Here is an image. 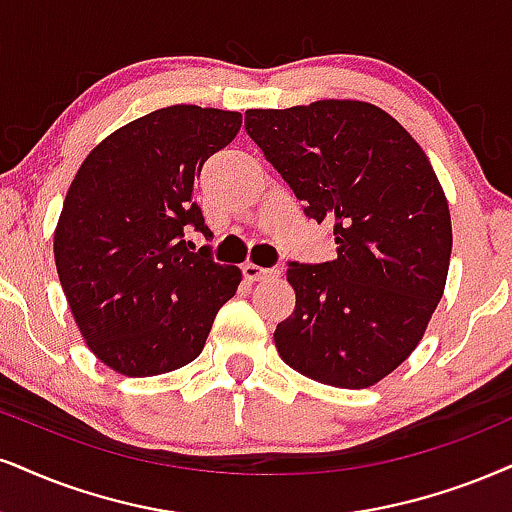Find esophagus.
Listing matches in <instances>:
<instances>
[{"mask_svg": "<svg viewBox=\"0 0 512 512\" xmlns=\"http://www.w3.org/2000/svg\"><path fill=\"white\" fill-rule=\"evenodd\" d=\"M242 275H244V280L258 282V280H268V277L280 275V270H277V268H261V266H256V263H244Z\"/></svg>", "mask_w": 512, "mask_h": 512, "instance_id": "34e87169", "label": "esophagus"}]
</instances>
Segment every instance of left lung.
Instances as JSON below:
<instances>
[{
  "instance_id": "obj_1",
  "label": "left lung",
  "mask_w": 512,
  "mask_h": 512,
  "mask_svg": "<svg viewBox=\"0 0 512 512\" xmlns=\"http://www.w3.org/2000/svg\"><path fill=\"white\" fill-rule=\"evenodd\" d=\"M244 125L337 244L334 261L289 263L296 306L277 325V353L315 382L372 387L418 346L444 294L451 213L432 163L365 102L251 109Z\"/></svg>"
}]
</instances>
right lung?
Segmentation results:
<instances>
[{"label":"right lung","instance_id":"1","mask_svg":"<svg viewBox=\"0 0 512 512\" xmlns=\"http://www.w3.org/2000/svg\"><path fill=\"white\" fill-rule=\"evenodd\" d=\"M242 128V113L175 104L137 118L82 161L54 232L59 280L94 356L128 377L192 363L242 273L211 246L189 251V227L211 237L194 201L201 168Z\"/></svg>","mask_w":512,"mask_h":512}]
</instances>
